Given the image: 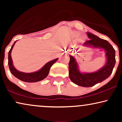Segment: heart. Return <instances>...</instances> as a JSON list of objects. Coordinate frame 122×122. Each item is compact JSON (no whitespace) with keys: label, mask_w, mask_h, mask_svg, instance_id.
Wrapping results in <instances>:
<instances>
[{"label":"heart","mask_w":122,"mask_h":122,"mask_svg":"<svg viewBox=\"0 0 122 122\" xmlns=\"http://www.w3.org/2000/svg\"><path fill=\"white\" fill-rule=\"evenodd\" d=\"M79 33L77 32V31H76V32L74 33V34L75 36H79ZM85 38H86V36L83 35V36H81V38H80V39H81V41H83V40L85 39Z\"/></svg>","instance_id":"heart-1"}]
</instances>
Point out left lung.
<instances>
[{
  "instance_id": "8db88e82",
  "label": "left lung",
  "mask_w": 122,
  "mask_h": 122,
  "mask_svg": "<svg viewBox=\"0 0 122 122\" xmlns=\"http://www.w3.org/2000/svg\"><path fill=\"white\" fill-rule=\"evenodd\" d=\"M86 34L90 39L86 41L83 46L104 49L106 52V64L95 72L81 73L79 71L76 59L73 56H69V76L74 84L84 87H90L102 82L111 76L116 64V51L107 41L101 39L89 32H87Z\"/></svg>"
}]
</instances>
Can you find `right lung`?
Returning <instances> with one entry per match:
<instances>
[{
    "label": "right lung",
    "instance_id": "add662e5",
    "mask_svg": "<svg viewBox=\"0 0 122 122\" xmlns=\"http://www.w3.org/2000/svg\"><path fill=\"white\" fill-rule=\"evenodd\" d=\"M16 41H15L14 44H13V46H11V49H10L9 53H8V66H9L10 71L11 74L14 76H15L16 78H17L18 79L20 80V81L28 83L37 82V81H42V80L45 79L48 76V74H49L50 68H51V66H53V64L54 63H56L58 61V58L52 60V61L46 63L41 69L36 71V72H21V71H18L17 69H16L13 66V60L11 56V51H12L15 43H16Z\"/></svg>",
    "mask_w": 122,
    "mask_h": 122
}]
</instances>
